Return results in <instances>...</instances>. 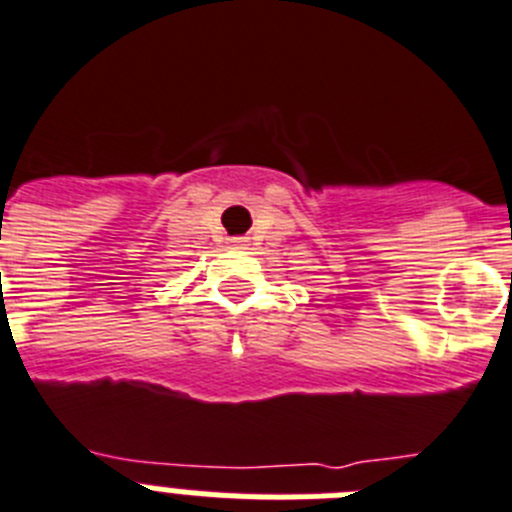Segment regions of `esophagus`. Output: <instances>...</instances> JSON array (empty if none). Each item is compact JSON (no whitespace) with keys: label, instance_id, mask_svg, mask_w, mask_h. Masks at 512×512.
Returning a JSON list of instances; mask_svg holds the SVG:
<instances>
[{"label":"esophagus","instance_id":"34e87169","mask_svg":"<svg viewBox=\"0 0 512 512\" xmlns=\"http://www.w3.org/2000/svg\"><path fill=\"white\" fill-rule=\"evenodd\" d=\"M237 242H242V239H237Z\"/></svg>","mask_w":512,"mask_h":512}]
</instances>
